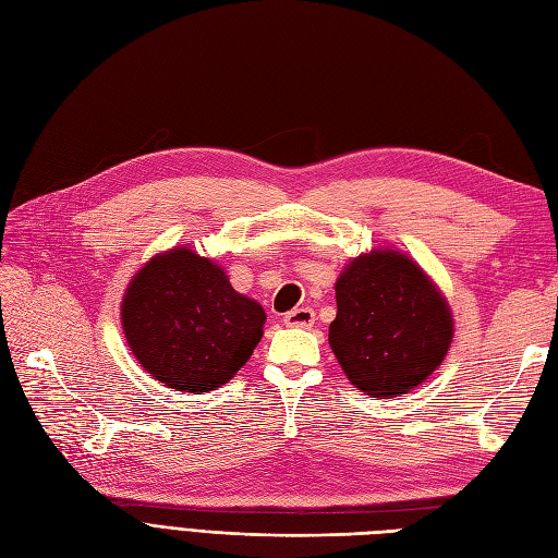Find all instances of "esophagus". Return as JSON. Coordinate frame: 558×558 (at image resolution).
I'll return each instance as SVG.
<instances>
[{"label": "esophagus", "mask_w": 558, "mask_h": 558, "mask_svg": "<svg viewBox=\"0 0 558 558\" xmlns=\"http://www.w3.org/2000/svg\"><path fill=\"white\" fill-rule=\"evenodd\" d=\"M283 324L289 328H312L314 324V310L310 307H295L283 316Z\"/></svg>", "instance_id": "obj_1"}]
</instances>
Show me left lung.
<instances>
[{
    "label": "left lung",
    "instance_id": "obj_1",
    "mask_svg": "<svg viewBox=\"0 0 558 558\" xmlns=\"http://www.w3.org/2000/svg\"><path fill=\"white\" fill-rule=\"evenodd\" d=\"M330 347L349 381L373 398L418 386L447 356L451 312L421 267L398 251L359 256L335 283Z\"/></svg>",
    "mask_w": 558,
    "mask_h": 558
}]
</instances>
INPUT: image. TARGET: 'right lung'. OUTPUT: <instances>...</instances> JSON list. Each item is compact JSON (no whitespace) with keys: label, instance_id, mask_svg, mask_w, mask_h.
Returning <instances> with one entry per match:
<instances>
[{"label":"right lung","instance_id":"right-lung-1","mask_svg":"<svg viewBox=\"0 0 558 558\" xmlns=\"http://www.w3.org/2000/svg\"><path fill=\"white\" fill-rule=\"evenodd\" d=\"M123 330L148 375L185 393H207L238 375L263 337L265 312L232 289L216 263L172 248L132 279Z\"/></svg>","mask_w":558,"mask_h":558}]
</instances>
